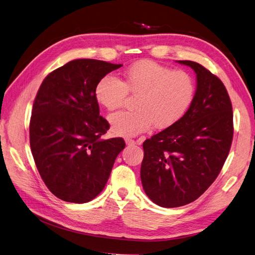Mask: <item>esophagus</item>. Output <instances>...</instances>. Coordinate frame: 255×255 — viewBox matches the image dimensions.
Wrapping results in <instances>:
<instances>
[{"instance_id": "1", "label": "esophagus", "mask_w": 255, "mask_h": 255, "mask_svg": "<svg viewBox=\"0 0 255 255\" xmlns=\"http://www.w3.org/2000/svg\"><path fill=\"white\" fill-rule=\"evenodd\" d=\"M126 143H127L128 145H134V144H136V141H135L134 139H129V138H127V139H126Z\"/></svg>"}]
</instances>
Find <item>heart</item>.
I'll list each match as a JSON object with an SVG mask.
<instances>
[{
  "label": "heart",
  "mask_w": 255,
  "mask_h": 255,
  "mask_svg": "<svg viewBox=\"0 0 255 255\" xmlns=\"http://www.w3.org/2000/svg\"><path fill=\"white\" fill-rule=\"evenodd\" d=\"M122 76L120 81L107 74L100 79L95 89L97 101L109 111L125 104L128 94L137 96L136 111L110 116L113 132L118 136H136L152 126L159 129L174 126L186 115L196 97V83L188 72L152 60L137 61Z\"/></svg>",
  "instance_id": "heart-1"
}]
</instances>
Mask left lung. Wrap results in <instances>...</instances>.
Returning <instances> with one entry per match:
<instances>
[{
    "mask_svg": "<svg viewBox=\"0 0 255 255\" xmlns=\"http://www.w3.org/2000/svg\"><path fill=\"white\" fill-rule=\"evenodd\" d=\"M177 63L197 74L194 102L179 122L142 144V187L163 207L188 204L211 186L229 155L234 132L232 103L220 79L195 61Z\"/></svg>",
    "mask_w": 255,
    "mask_h": 255,
    "instance_id": "1",
    "label": "left lung"
}]
</instances>
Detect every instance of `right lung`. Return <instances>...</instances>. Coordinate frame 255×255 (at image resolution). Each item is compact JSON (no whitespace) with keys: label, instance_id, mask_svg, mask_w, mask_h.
<instances>
[{"label":"right lung","instance_id":"obj_1","mask_svg":"<svg viewBox=\"0 0 255 255\" xmlns=\"http://www.w3.org/2000/svg\"><path fill=\"white\" fill-rule=\"evenodd\" d=\"M122 67L97 59H75L47 75L29 121L36 167L60 200L86 203L105 187L122 138L101 139L110 123L100 116L95 89L100 79Z\"/></svg>","mask_w":255,"mask_h":255}]
</instances>
